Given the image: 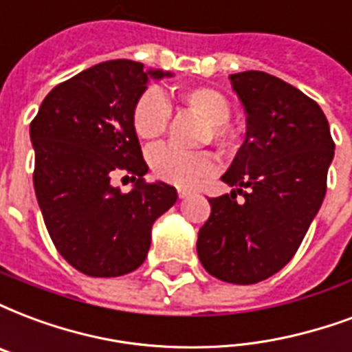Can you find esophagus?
Instances as JSON below:
<instances>
[{
  "instance_id": "34e87169",
  "label": "esophagus",
  "mask_w": 352,
  "mask_h": 352,
  "mask_svg": "<svg viewBox=\"0 0 352 352\" xmlns=\"http://www.w3.org/2000/svg\"><path fill=\"white\" fill-rule=\"evenodd\" d=\"M191 195V191H187V189H178V197L179 198H187Z\"/></svg>"
}]
</instances>
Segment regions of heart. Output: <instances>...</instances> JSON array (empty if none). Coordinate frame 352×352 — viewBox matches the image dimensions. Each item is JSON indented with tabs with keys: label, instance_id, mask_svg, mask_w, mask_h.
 I'll return each mask as SVG.
<instances>
[{
	"label": "heart",
	"instance_id": "b5f03b06",
	"mask_svg": "<svg viewBox=\"0 0 352 352\" xmlns=\"http://www.w3.org/2000/svg\"><path fill=\"white\" fill-rule=\"evenodd\" d=\"M182 102L206 122L202 142H211L221 150L232 144L228 120L232 105L223 92L211 87H195L182 92ZM170 107L157 89H146L137 98L131 111L133 131L142 141H154L165 133ZM148 163L155 179L170 186L191 189L215 173L217 163L208 152H182L173 146H155L148 152Z\"/></svg>",
	"mask_w": 352,
	"mask_h": 352
}]
</instances>
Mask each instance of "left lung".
I'll return each instance as SVG.
<instances>
[{
  "label": "left lung",
  "instance_id": "left-lung-1",
  "mask_svg": "<svg viewBox=\"0 0 352 352\" xmlns=\"http://www.w3.org/2000/svg\"><path fill=\"white\" fill-rule=\"evenodd\" d=\"M247 113V135L210 198L197 252L211 276L256 284L292 260L323 204L334 141L321 107L271 74L230 76ZM239 194L241 199H237Z\"/></svg>",
  "mask_w": 352,
  "mask_h": 352
}]
</instances>
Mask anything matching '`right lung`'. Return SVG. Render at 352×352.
Listing matches in <instances>:
<instances>
[{
    "label": "right lung",
    "mask_w": 352,
    "mask_h": 352,
    "mask_svg": "<svg viewBox=\"0 0 352 352\" xmlns=\"http://www.w3.org/2000/svg\"><path fill=\"white\" fill-rule=\"evenodd\" d=\"M173 76L142 63L105 60L50 92L31 122L36 200L55 248L87 276H122L148 254L152 224L178 200L173 186L146 184L131 124L148 79ZM126 172L134 189L110 186Z\"/></svg>",
    "instance_id": "right-lung-1"
}]
</instances>
